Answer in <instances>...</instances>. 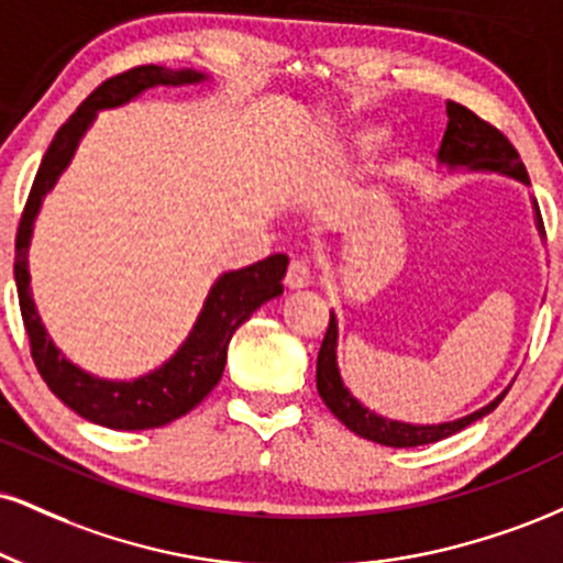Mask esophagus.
I'll list each match as a JSON object with an SVG mask.
<instances>
[{"label": "esophagus", "mask_w": 563, "mask_h": 563, "mask_svg": "<svg viewBox=\"0 0 563 563\" xmlns=\"http://www.w3.org/2000/svg\"><path fill=\"white\" fill-rule=\"evenodd\" d=\"M311 283V269L307 260H294L288 264V273H286V286L290 290H301L307 288Z\"/></svg>", "instance_id": "1"}]
</instances>
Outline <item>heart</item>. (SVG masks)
<instances>
[{
  "label": "heart",
  "instance_id": "b5f03b06",
  "mask_svg": "<svg viewBox=\"0 0 563 563\" xmlns=\"http://www.w3.org/2000/svg\"><path fill=\"white\" fill-rule=\"evenodd\" d=\"M380 141H383L380 128H358V131L349 135L346 148H343V152H346L349 159H364L375 152Z\"/></svg>",
  "mask_w": 563,
  "mask_h": 563
}]
</instances>
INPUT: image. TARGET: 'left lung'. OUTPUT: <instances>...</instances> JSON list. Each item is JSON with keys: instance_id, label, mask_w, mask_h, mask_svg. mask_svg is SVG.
<instances>
[{"instance_id": "1", "label": "left lung", "mask_w": 563, "mask_h": 563, "mask_svg": "<svg viewBox=\"0 0 563 563\" xmlns=\"http://www.w3.org/2000/svg\"><path fill=\"white\" fill-rule=\"evenodd\" d=\"M445 114H449V125H445L443 144H440L438 152L440 167H445L449 173H496L530 186V178H527V170L525 165H521L517 148L511 146V141L506 139L504 133L496 131L493 125H487L485 120H479L475 112L456 104V101H445ZM532 212L534 228H538L540 239H545L543 220H540V209L534 199ZM509 388L500 390L490 404L483 406V409L472 411V415L466 417L451 419V422L411 424L401 422V419H388L377 415L369 406L358 401L354 393L346 388V383H343L341 369H338V317L330 311L328 333H324L320 356H317V390H320L324 406H328L351 432H356L358 438H367L372 443L380 445H390V449H415V445L438 443V440L456 435L459 430L470 428L472 422L490 415V411L504 401Z\"/></svg>"}]
</instances>
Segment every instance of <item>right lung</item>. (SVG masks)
<instances>
[{
  "label": "right lung",
  "mask_w": 563,
  "mask_h": 563,
  "mask_svg": "<svg viewBox=\"0 0 563 563\" xmlns=\"http://www.w3.org/2000/svg\"><path fill=\"white\" fill-rule=\"evenodd\" d=\"M205 80H209L207 73L194 70V67L170 70V67L159 65H141L104 80L52 139L42 165H38L36 180H33L29 205L20 217L15 241V286L20 314H23L25 333L31 341V356L54 396L65 406H70L76 415L93 424H101V428L152 430L188 415L220 383L228 362V343L235 330L262 303L283 294V277L288 269L286 254H273L243 269L222 273L209 288L205 307H201L191 333L180 343L178 351L167 362H162L157 369L133 377V380H107V377H97L73 364L46 333L42 314L33 301L29 269L33 222L42 212L44 196L52 191L54 183L76 157L80 139L93 125L97 114L139 99L148 88L196 86L205 84Z\"/></svg>",
  "instance_id": "right-lung-1"
}]
</instances>
